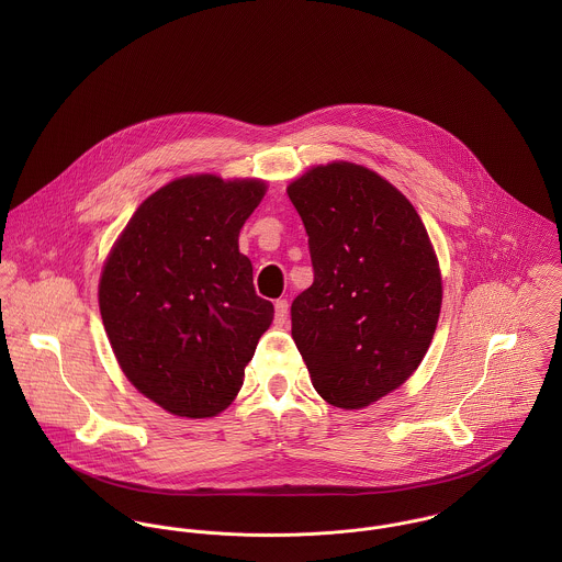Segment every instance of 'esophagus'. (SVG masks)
Here are the masks:
<instances>
[{"mask_svg": "<svg viewBox=\"0 0 562 562\" xmlns=\"http://www.w3.org/2000/svg\"><path fill=\"white\" fill-rule=\"evenodd\" d=\"M288 314H290V305H288V301L285 299H279L277 303H274V316H277V322L288 321Z\"/></svg>", "mask_w": 562, "mask_h": 562, "instance_id": "34e87169", "label": "esophagus"}]
</instances>
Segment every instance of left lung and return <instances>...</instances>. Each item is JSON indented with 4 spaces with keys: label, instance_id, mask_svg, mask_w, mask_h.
I'll return each mask as SVG.
<instances>
[{
    "label": "left lung",
    "instance_id": "1",
    "mask_svg": "<svg viewBox=\"0 0 562 562\" xmlns=\"http://www.w3.org/2000/svg\"><path fill=\"white\" fill-rule=\"evenodd\" d=\"M288 194L314 266L312 288L292 303V337L322 398L363 408L398 390L430 346L437 255L408 199L366 166H314Z\"/></svg>",
    "mask_w": 562,
    "mask_h": 562
}]
</instances>
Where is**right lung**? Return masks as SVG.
Instances as JSON below:
<instances>
[{"mask_svg": "<svg viewBox=\"0 0 562 562\" xmlns=\"http://www.w3.org/2000/svg\"><path fill=\"white\" fill-rule=\"evenodd\" d=\"M263 194L259 179H175L143 201L103 266L99 310L116 361L172 415L225 411L272 322L238 246Z\"/></svg>", "mask_w": 562, "mask_h": 562, "instance_id": "obj_1", "label": "right lung"}]
</instances>
